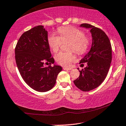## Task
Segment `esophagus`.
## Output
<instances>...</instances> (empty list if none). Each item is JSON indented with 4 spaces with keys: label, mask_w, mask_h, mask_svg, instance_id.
<instances>
[{
    "label": "esophagus",
    "mask_w": 126,
    "mask_h": 126,
    "mask_svg": "<svg viewBox=\"0 0 126 126\" xmlns=\"http://www.w3.org/2000/svg\"><path fill=\"white\" fill-rule=\"evenodd\" d=\"M63 69L64 70H70L72 69V67H63Z\"/></svg>",
    "instance_id": "obj_1"
}]
</instances>
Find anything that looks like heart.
Masks as SVG:
<instances>
[{"label":"heart","instance_id":"heart-1","mask_svg":"<svg viewBox=\"0 0 126 126\" xmlns=\"http://www.w3.org/2000/svg\"><path fill=\"white\" fill-rule=\"evenodd\" d=\"M59 36L55 34H49L47 43L50 49L53 52H57L62 42H71L69 49L75 51L77 54H84L87 50L90 45V39L84 36V32L73 27H62L58 29ZM75 59L73 53L60 51L55 56V60L62 66H69Z\"/></svg>","mask_w":126,"mask_h":126}]
</instances>
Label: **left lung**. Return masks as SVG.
Returning <instances> with one entry per match:
<instances>
[{"mask_svg": "<svg viewBox=\"0 0 126 126\" xmlns=\"http://www.w3.org/2000/svg\"><path fill=\"white\" fill-rule=\"evenodd\" d=\"M80 26L90 29L92 44L90 51L80 62L87 63V66L79 70V77L73 81L80 90L89 92L100 85L107 76L111 62V46L108 36L100 29L87 23Z\"/></svg>", "mask_w": 126, "mask_h": 126, "instance_id": "1", "label": "left lung"}]
</instances>
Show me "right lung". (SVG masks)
I'll list each match as a JSON object with an SVG mask.
<instances>
[{
    "label": "right lung",
    "mask_w": 126,
    "mask_h": 126,
    "mask_svg": "<svg viewBox=\"0 0 126 126\" xmlns=\"http://www.w3.org/2000/svg\"><path fill=\"white\" fill-rule=\"evenodd\" d=\"M15 59L23 79L33 90L47 92L55 85L62 67L53 64L47 43V31L43 26L34 27L20 36L15 47Z\"/></svg>",
    "instance_id": "obj_1"
}]
</instances>
